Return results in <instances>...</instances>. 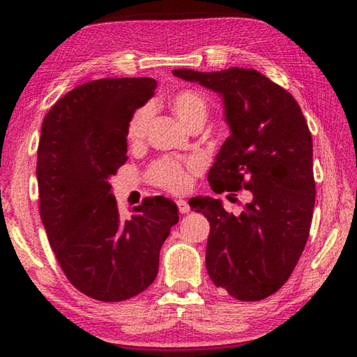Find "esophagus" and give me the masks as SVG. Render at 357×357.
<instances>
[{
  "label": "esophagus",
  "instance_id": "1",
  "mask_svg": "<svg viewBox=\"0 0 357 357\" xmlns=\"http://www.w3.org/2000/svg\"><path fill=\"white\" fill-rule=\"evenodd\" d=\"M176 204H178V209H179L181 214H187V213H189V211H190L189 203H187L185 200H178Z\"/></svg>",
  "mask_w": 357,
  "mask_h": 357
}]
</instances>
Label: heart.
Segmentation results:
<instances>
[{
    "label": "heart",
    "instance_id": "obj_1",
    "mask_svg": "<svg viewBox=\"0 0 357 357\" xmlns=\"http://www.w3.org/2000/svg\"><path fill=\"white\" fill-rule=\"evenodd\" d=\"M170 107L173 113L184 126L195 121H203L208 116V102L204 96L193 89H183L174 93L170 98ZM151 119V107L144 105L132 114L128 123V138L132 143L142 142L146 135ZM202 162L197 157L189 159H176V157H160L148 167V179L160 189L181 193L190 184V174L200 170Z\"/></svg>",
    "mask_w": 357,
    "mask_h": 357
}]
</instances>
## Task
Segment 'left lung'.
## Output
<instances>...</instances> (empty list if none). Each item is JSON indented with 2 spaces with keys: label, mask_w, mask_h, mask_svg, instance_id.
Listing matches in <instances>:
<instances>
[{
  "label": "left lung",
  "mask_w": 357,
  "mask_h": 357,
  "mask_svg": "<svg viewBox=\"0 0 357 357\" xmlns=\"http://www.w3.org/2000/svg\"><path fill=\"white\" fill-rule=\"evenodd\" d=\"M219 93L231 134L208 181L215 193L250 192L239 215L220 200L195 197L190 208L209 220L206 269L238 301H261L285 283L310 233L315 206L312 134L298 102L259 72L173 70Z\"/></svg>",
  "instance_id": "obj_1"
}]
</instances>
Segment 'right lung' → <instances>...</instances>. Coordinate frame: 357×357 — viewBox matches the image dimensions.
<instances>
[{
	"label": "right lung",
	"instance_id": "1",
	"mask_svg": "<svg viewBox=\"0 0 357 357\" xmlns=\"http://www.w3.org/2000/svg\"><path fill=\"white\" fill-rule=\"evenodd\" d=\"M155 86L149 77L83 83L42 123L36 173L48 243L72 285L102 302L130 299L154 282L179 220L165 197L144 198L124 219L108 184L128 160L129 119Z\"/></svg>",
	"mask_w": 357,
	"mask_h": 357
}]
</instances>
